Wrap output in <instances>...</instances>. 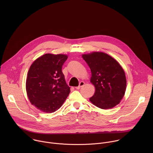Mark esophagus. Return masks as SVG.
<instances>
[{
	"instance_id": "34e87169",
	"label": "esophagus",
	"mask_w": 153,
	"mask_h": 153,
	"mask_svg": "<svg viewBox=\"0 0 153 153\" xmlns=\"http://www.w3.org/2000/svg\"><path fill=\"white\" fill-rule=\"evenodd\" d=\"M84 85H85V82H83V81H82V82H80L79 83V85L78 86L76 87V88L77 90H79V89H80V88H81L82 86H83Z\"/></svg>"
}]
</instances>
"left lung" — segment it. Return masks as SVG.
Here are the masks:
<instances>
[{"label":"left lung","mask_w":153,"mask_h":153,"mask_svg":"<svg viewBox=\"0 0 153 153\" xmlns=\"http://www.w3.org/2000/svg\"><path fill=\"white\" fill-rule=\"evenodd\" d=\"M91 72V82L96 91L90 100L101 109H110L119 104L126 86L125 72L112 57L102 52L83 54Z\"/></svg>","instance_id":"obj_1"}]
</instances>
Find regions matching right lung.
<instances>
[{"label":"right lung","instance_id":"1","mask_svg":"<svg viewBox=\"0 0 153 153\" xmlns=\"http://www.w3.org/2000/svg\"><path fill=\"white\" fill-rule=\"evenodd\" d=\"M68 56L45 54L31 65L26 81L28 99L40 111L51 113L59 109L70 93L62 73Z\"/></svg>","mask_w":153,"mask_h":153}]
</instances>
